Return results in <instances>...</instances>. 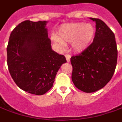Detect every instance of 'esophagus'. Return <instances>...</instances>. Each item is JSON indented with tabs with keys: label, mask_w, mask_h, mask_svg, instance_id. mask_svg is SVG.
I'll use <instances>...</instances> for the list:
<instances>
[{
	"label": "esophagus",
	"mask_w": 122,
	"mask_h": 122,
	"mask_svg": "<svg viewBox=\"0 0 122 122\" xmlns=\"http://www.w3.org/2000/svg\"><path fill=\"white\" fill-rule=\"evenodd\" d=\"M65 57H66V62H70L71 56H70V55H69V54H67V55H66L65 56Z\"/></svg>",
	"instance_id": "esophagus-1"
}]
</instances>
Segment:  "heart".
<instances>
[{"label":"heart","instance_id":"b5f03b06","mask_svg":"<svg viewBox=\"0 0 122 122\" xmlns=\"http://www.w3.org/2000/svg\"><path fill=\"white\" fill-rule=\"evenodd\" d=\"M95 35L94 27L91 23H71L62 25L57 30V37L53 41L60 46L71 43L72 48L76 52H81L92 44Z\"/></svg>","mask_w":122,"mask_h":122}]
</instances>
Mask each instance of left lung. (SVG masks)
Segmentation results:
<instances>
[{"instance_id":"left-lung-1","label":"left lung","mask_w":122,"mask_h":122,"mask_svg":"<svg viewBox=\"0 0 122 122\" xmlns=\"http://www.w3.org/2000/svg\"><path fill=\"white\" fill-rule=\"evenodd\" d=\"M96 23L93 42L79 55L71 57V79L80 90L90 93L103 88L112 78L117 61L115 35L101 19Z\"/></svg>"}]
</instances>
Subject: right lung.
<instances>
[{
	"instance_id": "obj_1",
	"label": "right lung",
	"mask_w": 122,
	"mask_h": 122,
	"mask_svg": "<svg viewBox=\"0 0 122 122\" xmlns=\"http://www.w3.org/2000/svg\"><path fill=\"white\" fill-rule=\"evenodd\" d=\"M48 21H24L10 34L7 66L16 85L32 94L43 95L53 87L65 57L51 48L46 28Z\"/></svg>"
}]
</instances>
